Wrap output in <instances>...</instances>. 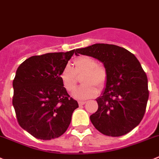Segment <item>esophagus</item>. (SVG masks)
Here are the masks:
<instances>
[{
	"mask_svg": "<svg viewBox=\"0 0 159 159\" xmlns=\"http://www.w3.org/2000/svg\"><path fill=\"white\" fill-rule=\"evenodd\" d=\"M85 103H86V102L79 101V102H78V104H79V106H82V105H84Z\"/></svg>",
	"mask_w": 159,
	"mask_h": 159,
	"instance_id": "esophagus-1",
	"label": "esophagus"
}]
</instances>
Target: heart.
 <instances>
[{
    "mask_svg": "<svg viewBox=\"0 0 159 159\" xmlns=\"http://www.w3.org/2000/svg\"><path fill=\"white\" fill-rule=\"evenodd\" d=\"M75 68L66 64L59 74L63 87L68 92L75 89L78 82L77 75L84 74L81 78L82 85L77 88L73 96L77 100H84L97 95L98 89H103L108 79V73L103 66L98 64L96 59L89 56H81L75 59Z\"/></svg>",
    "mask_w": 159,
    "mask_h": 159,
    "instance_id": "1",
    "label": "heart"
}]
</instances>
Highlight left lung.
<instances>
[{"mask_svg":"<svg viewBox=\"0 0 159 159\" xmlns=\"http://www.w3.org/2000/svg\"><path fill=\"white\" fill-rule=\"evenodd\" d=\"M103 63L108 73L106 88L96 99L98 110L90 116L95 128L109 136H121L140 124L146 111L149 91L148 78L136 56L125 48L95 44L78 48Z\"/></svg>","mask_w":159,"mask_h":159,"instance_id":"1","label":"left lung"}]
</instances>
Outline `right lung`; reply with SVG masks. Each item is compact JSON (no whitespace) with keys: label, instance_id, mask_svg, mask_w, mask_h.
Listing matches in <instances>:
<instances>
[{"label":"right lung","instance_id":"obj_1","mask_svg":"<svg viewBox=\"0 0 159 159\" xmlns=\"http://www.w3.org/2000/svg\"><path fill=\"white\" fill-rule=\"evenodd\" d=\"M75 52L31 56L16 70L12 104L17 121L37 139L48 140L63 135L78 107L59 78Z\"/></svg>","mask_w":159,"mask_h":159}]
</instances>
